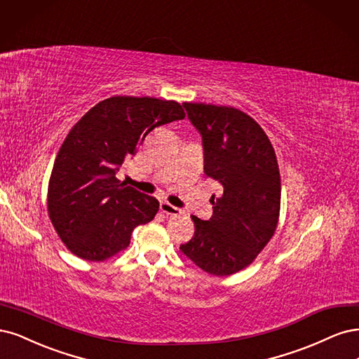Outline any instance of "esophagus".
Instances as JSON below:
<instances>
[{
  "label": "esophagus",
  "instance_id": "34e87169",
  "mask_svg": "<svg viewBox=\"0 0 359 359\" xmlns=\"http://www.w3.org/2000/svg\"><path fill=\"white\" fill-rule=\"evenodd\" d=\"M159 209H161V212H163V213L167 215V216H179V215H183V210H182V209H179V207L171 205V204L167 203V201L161 203V204H159Z\"/></svg>",
  "mask_w": 359,
  "mask_h": 359
}]
</instances>
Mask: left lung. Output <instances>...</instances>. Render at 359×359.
<instances>
[{
  "instance_id": "obj_1",
  "label": "left lung",
  "mask_w": 359,
  "mask_h": 359,
  "mask_svg": "<svg viewBox=\"0 0 359 359\" xmlns=\"http://www.w3.org/2000/svg\"><path fill=\"white\" fill-rule=\"evenodd\" d=\"M203 135L204 172L222 184L210 221L191 216L194 237L180 245L196 267L213 276L246 269L274 236L280 215V172L261 125L236 107L183 102Z\"/></svg>"
}]
</instances>
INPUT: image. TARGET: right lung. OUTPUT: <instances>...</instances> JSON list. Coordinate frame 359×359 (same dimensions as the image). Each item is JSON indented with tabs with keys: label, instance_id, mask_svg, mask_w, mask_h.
I'll return each instance as SVG.
<instances>
[{
	"label": "right lung",
	"instance_id": "1",
	"mask_svg": "<svg viewBox=\"0 0 359 359\" xmlns=\"http://www.w3.org/2000/svg\"><path fill=\"white\" fill-rule=\"evenodd\" d=\"M184 118L177 101L110 97L67 134L48 188L56 234L76 257L100 262L130 246L134 228L152 221L159 203L116 179L126 156L159 125Z\"/></svg>",
	"mask_w": 359,
	"mask_h": 359
}]
</instances>
